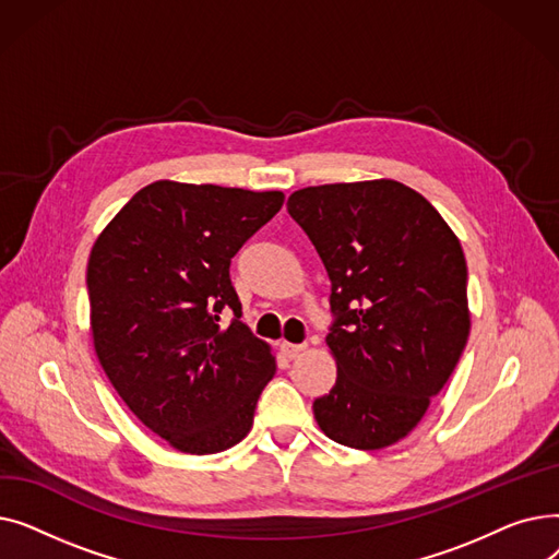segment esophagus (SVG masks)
<instances>
[{"label": "esophagus", "mask_w": 559, "mask_h": 559, "mask_svg": "<svg viewBox=\"0 0 559 559\" xmlns=\"http://www.w3.org/2000/svg\"><path fill=\"white\" fill-rule=\"evenodd\" d=\"M306 344H292V342H281V354L285 358H297L299 354H304Z\"/></svg>", "instance_id": "obj_1"}]
</instances>
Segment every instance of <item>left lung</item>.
I'll return each mask as SVG.
<instances>
[{
  "instance_id": "left-lung-1",
  "label": "left lung",
  "mask_w": 559,
  "mask_h": 559,
  "mask_svg": "<svg viewBox=\"0 0 559 559\" xmlns=\"http://www.w3.org/2000/svg\"><path fill=\"white\" fill-rule=\"evenodd\" d=\"M287 211L333 285L337 380L312 403L317 426L350 449L392 447L424 419L472 331L457 235L392 179L304 188Z\"/></svg>"
}]
</instances>
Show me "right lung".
Listing matches in <instances>:
<instances>
[{"mask_svg":"<svg viewBox=\"0 0 559 559\" xmlns=\"http://www.w3.org/2000/svg\"><path fill=\"white\" fill-rule=\"evenodd\" d=\"M283 199L156 181L93 245L85 276L95 354L131 413L176 451L238 444L276 373L272 346L240 319L228 267Z\"/></svg>","mask_w":559,"mask_h":559,"instance_id":"1","label":"right lung"}]
</instances>
